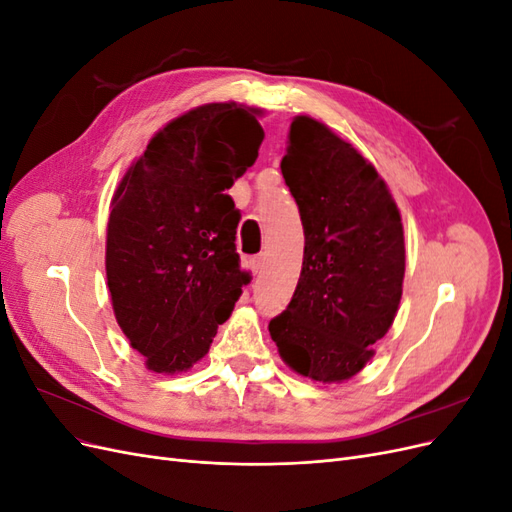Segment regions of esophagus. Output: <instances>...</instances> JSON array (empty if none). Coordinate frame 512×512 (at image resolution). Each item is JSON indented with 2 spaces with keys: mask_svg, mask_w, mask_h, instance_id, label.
<instances>
[{
  "mask_svg": "<svg viewBox=\"0 0 512 512\" xmlns=\"http://www.w3.org/2000/svg\"><path fill=\"white\" fill-rule=\"evenodd\" d=\"M262 267H265V256H254V258L250 260V269H252V273H258Z\"/></svg>",
  "mask_w": 512,
  "mask_h": 512,
  "instance_id": "34e87169",
  "label": "esophagus"
}]
</instances>
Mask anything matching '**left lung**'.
<instances>
[{
	"label": "left lung",
	"instance_id": "obj_1",
	"mask_svg": "<svg viewBox=\"0 0 512 512\" xmlns=\"http://www.w3.org/2000/svg\"><path fill=\"white\" fill-rule=\"evenodd\" d=\"M282 175L305 247L297 290L269 333L299 376L346 382L397 316L406 273L401 213L376 166L307 115L290 123Z\"/></svg>",
	"mask_w": 512,
	"mask_h": 512
}]
</instances>
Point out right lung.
Here are the masks:
<instances>
[{
	"label": "right lung",
	"instance_id": "right-lung-1",
	"mask_svg": "<svg viewBox=\"0 0 512 512\" xmlns=\"http://www.w3.org/2000/svg\"><path fill=\"white\" fill-rule=\"evenodd\" d=\"M260 108L209 102L168 121L121 177L106 226V284L130 346L156 374L209 352L250 284L226 190L256 158Z\"/></svg>",
	"mask_w": 512,
	"mask_h": 512
}]
</instances>
